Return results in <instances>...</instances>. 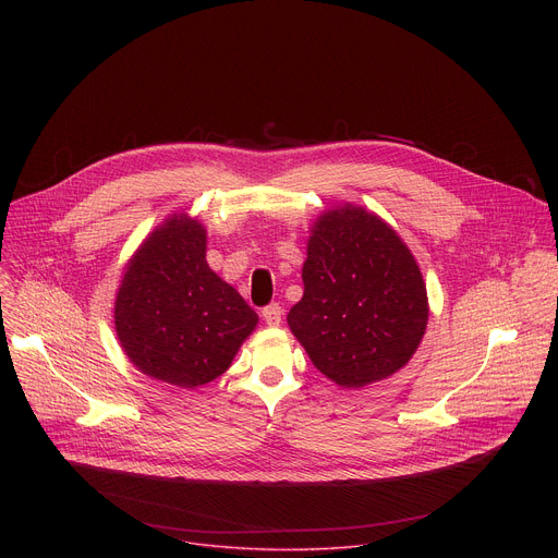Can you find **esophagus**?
<instances>
[{"instance_id": "obj_1", "label": "esophagus", "mask_w": 558, "mask_h": 558, "mask_svg": "<svg viewBox=\"0 0 558 558\" xmlns=\"http://www.w3.org/2000/svg\"><path fill=\"white\" fill-rule=\"evenodd\" d=\"M263 317H265V323H267L269 327H280V323H282V306H280V304H269V306H265V308H263Z\"/></svg>"}]
</instances>
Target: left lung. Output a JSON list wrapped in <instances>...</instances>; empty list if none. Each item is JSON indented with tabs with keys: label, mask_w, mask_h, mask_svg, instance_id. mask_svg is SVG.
<instances>
[{
	"label": "left lung",
	"mask_w": 558,
	"mask_h": 558,
	"mask_svg": "<svg viewBox=\"0 0 558 558\" xmlns=\"http://www.w3.org/2000/svg\"><path fill=\"white\" fill-rule=\"evenodd\" d=\"M304 293L287 315L313 366L342 388L404 368L428 325L420 265L384 218L360 207L325 209L311 225Z\"/></svg>",
	"instance_id": "obj_1"
}]
</instances>
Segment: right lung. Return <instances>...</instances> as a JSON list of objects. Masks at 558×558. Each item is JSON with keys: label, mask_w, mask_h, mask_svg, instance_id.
<instances>
[{"label": "right lung", "mask_w": 558, "mask_h": 558, "mask_svg": "<svg viewBox=\"0 0 558 558\" xmlns=\"http://www.w3.org/2000/svg\"><path fill=\"white\" fill-rule=\"evenodd\" d=\"M207 229L168 216L123 269L114 329L128 360L147 377L196 388L222 375L254 333L258 313L209 269Z\"/></svg>", "instance_id": "obj_1"}]
</instances>
